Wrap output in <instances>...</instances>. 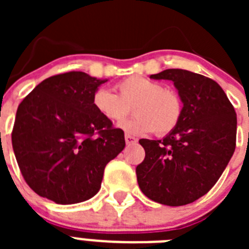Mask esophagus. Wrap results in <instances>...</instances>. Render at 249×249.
<instances>
[{"label": "esophagus", "instance_id": "esophagus-1", "mask_svg": "<svg viewBox=\"0 0 249 249\" xmlns=\"http://www.w3.org/2000/svg\"><path fill=\"white\" fill-rule=\"evenodd\" d=\"M124 140H126L127 144H135L137 143V138H135L131 135H124Z\"/></svg>", "mask_w": 249, "mask_h": 249}]
</instances>
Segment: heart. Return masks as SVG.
<instances>
[{
  "instance_id": "1",
  "label": "heart",
  "mask_w": 249,
  "mask_h": 249,
  "mask_svg": "<svg viewBox=\"0 0 249 249\" xmlns=\"http://www.w3.org/2000/svg\"><path fill=\"white\" fill-rule=\"evenodd\" d=\"M120 96L108 89H98L92 96L94 109L109 122L124 120L133 106L135 117L120 124L131 135L155 131L166 135L177 127L182 117V101L172 89L143 76H131L117 85Z\"/></svg>"
}]
</instances>
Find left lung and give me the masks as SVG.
<instances>
[{
    "mask_svg": "<svg viewBox=\"0 0 249 249\" xmlns=\"http://www.w3.org/2000/svg\"><path fill=\"white\" fill-rule=\"evenodd\" d=\"M151 78L172 81L183 107L166 137L140 140L146 157L136 168L138 186L157 203L184 206L206 195L227 167L236 148L237 114L208 77L169 68Z\"/></svg>",
    "mask_w": 249,
    "mask_h": 249,
    "instance_id": "8db88e82",
    "label": "left lung"
}]
</instances>
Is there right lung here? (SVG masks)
<instances>
[{"mask_svg": "<svg viewBox=\"0 0 249 249\" xmlns=\"http://www.w3.org/2000/svg\"><path fill=\"white\" fill-rule=\"evenodd\" d=\"M107 81L85 72L57 74L19 103L13 152L25 181L41 197L57 204L92 198L106 164L126 146L122 129L113 128L92 105L96 89Z\"/></svg>", "mask_w": 249, "mask_h": 249, "instance_id": "obj_1", "label": "right lung"}]
</instances>
